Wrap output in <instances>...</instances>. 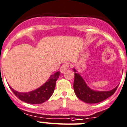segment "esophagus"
Here are the masks:
<instances>
[{
    "label": "esophagus",
    "mask_w": 127,
    "mask_h": 127,
    "mask_svg": "<svg viewBox=\"0 0 127 127\" xmlns=\"http://www.w3.org/2000/svg\"><path fill=\"white\" fill-rule=\"evenodd\" d=\"M69 68V64L68 63H64L61 66V68H60V71H61V73H63L64 71H66V69Z\"/></svg>",
    "instance_id": "esophagus-1"
}]
</instances>
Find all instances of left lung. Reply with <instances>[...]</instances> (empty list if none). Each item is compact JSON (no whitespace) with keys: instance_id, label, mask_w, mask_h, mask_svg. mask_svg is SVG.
<instances>
[{"instance_id":"obj_1","label":"left lung","mask_w":127,"mask_h":127,"mask_svg":"<svg viewBox=\"0 0 127 127\" xmlns=\"http://www.w3.org/2000/svg\"><path fill=\"white\" fill-rule=\"evenodd\" d=\"M74 71L75 72L73 83L74 91L77 97L83 102L89 104L98 103L111 96L116 92L118 86L110 91L99 92L92 91L87 87L80 75L76 73L75 69Z\"/></svg>"}]
</instances>
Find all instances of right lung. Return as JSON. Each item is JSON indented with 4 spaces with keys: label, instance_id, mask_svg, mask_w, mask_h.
I'll return each mask as SVG.
<instances>
[{
    "label": "right lung",
    "instance_id": "add662e5",
    "mask_svg": "<svg viewBox=\"0 0 127 127\" xmlns=\"http://www.w3.org/2000/svg\"><path fill=\"white\" fill-rule=\"evenodd\" d=\"M60 71H58L51 75L44 85L38 89L31 92L23 93L14 91L9 86V88L14 95L22 101L32 104H42L47 100L53 94L56 87V83L60 75Z\"/></svg>",
    "mask_w": 127,
    "mask_h": 127
}]
</instances>
